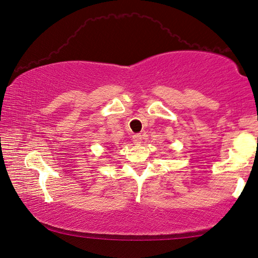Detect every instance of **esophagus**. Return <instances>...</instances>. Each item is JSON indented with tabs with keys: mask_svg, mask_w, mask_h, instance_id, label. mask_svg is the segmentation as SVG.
I'll use <instances>...</instances> for the list:
<instances>
[{
	"mask_svg": "<svg viewBox=\"0 0 258 258\" xmlns=\"http://www.w3.org/2000/svg\"><path fill=\"white\" fill-rule=\"evenodd\" d=\"M133 142H134V144H136V145H140V144H142V142H143V136L140 135V134L134 135V136H133Z\"/></svg>",
	"mask_w": 258,
	"mask_h": 258,
	"instance_id": "34e87169",
	"label": "esophagus"
}]
</instances>
